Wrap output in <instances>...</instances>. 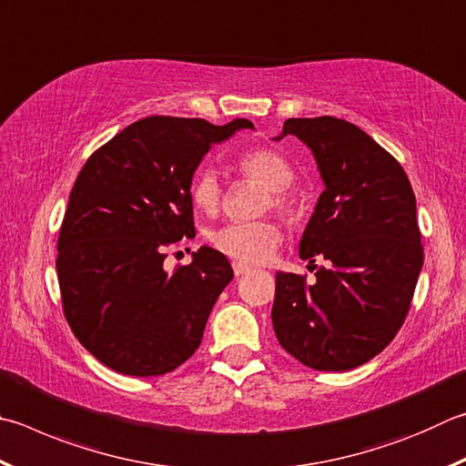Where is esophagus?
I'll return each mask as SVG.
<instances>
[{"mask_svg": "<svg viewBox=\"0 0 466 466\" xmlns=\"http://www.w3.org/2000/svg\"><path fill=\"white\" fill-rule=\"evenodd\" d=\"M232 268H234V275L236 277H240V275L248 273V270H250V267L244 265V262H232Z\"/></svg>", "mask_w": 466, "mask_h": 466, "instance_id": "obj_1", "label": "esophagus"}]
</instances>
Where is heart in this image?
I'll return each instance as SVG.
<instances>
[{
  "mask_svg": "<svg viewBox=\"0 0 466 466\" xmlns=\"http://www.w3.org/2000/svg\"><path fill=\"white\" fill-rule=\"evenodd\" d=\"M238 167L244 175L252 177L265 185L270 196V204L277 209H289V201L285 198V189L293 181V168L287 160L275 150L258 148L247 152ZM191 201L198 209L206 214H216L222 204V183L214 168L201 171L191 185ZM283 240L281 228L270 219H258V222H232L218 228L209 234V242L222 255L250 265L267 262L279 244Z\"/></svg>",
  "mask_w": 466,
  "mask_h": 466,
  "instance_id": "obj_1",
  "label": "heart"
}]
</instances>
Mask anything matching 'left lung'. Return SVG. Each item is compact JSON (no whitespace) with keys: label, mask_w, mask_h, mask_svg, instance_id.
<instances>
[{"label":"left lung","mask_w":466,"mask_h":466,"mask_svg":"<svg viewBox=\"0 0 466 466\" xmlns=\"http://www.w3.org/2000/svg\"><path fill=\"white\" fill-rule=\"evenodd\" d=\"M318 163L324 191L303 230L299 257L329 267L316 281L277 273L270 318L279 344L301 365H365L400 332L424 265L416 196L401 165L359 126L332 116L289 117Z\"/></svg>","instance_id":"obj_1"}]
</instances>
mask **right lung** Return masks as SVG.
I'll return each mask as SVG.
<instances>
[{
	"label": "right lung",
	"instance_id": "add662e5",
	"mask_svg": "<svg viewBox=\"0 0 466 466\" xmlns=\"http://www.w3.org/2000/svg\"><path fill=\"white\" fill-rule=\"evenodd\" d=\"M252 122L150 116L87 158L58 234L56 273L73 334L122 375L171 373L199 349L232 267L201 247L167 273V248L193 238L191 179L211 145Z\"/></svg>",
	"mask_w": 466,
	"mask_h": 466
}]
</instances>
